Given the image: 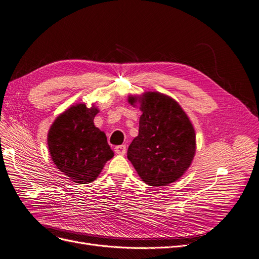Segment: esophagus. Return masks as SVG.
Listing matches in <instances>:
<instances>
[{
  "mask_svg": "<svg viewBox=\"0 0 259 259\" xmlns=\"http://www.w3.org/2000/svg\"><path fill=\"white\" fill-rule=\"evenodd\" d=\"M115 153L118 155H124L126 154V145H118L115 147Z\"/></svg>",
  "mask_w": 259,
  "mask_h": 259,
  "instance_id": "obj_1",
  "label": "esophagus"
}]
</instances>
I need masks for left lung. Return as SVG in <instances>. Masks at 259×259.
<instances>
[{
  "label": "left lung",
  "mask_w": 259,
  "mask_h": 259,
  "mask_svg": "<svg viewBox=\"0 0 259 259\" xmlns=\"http://www.w3.org/2000/svg\"><path fill=\"white\" fill-rule=\"evenodd\" d=\"M142 114L139 136L127 157L140 178L151 186H165L189 168L196 152L193 124L180 104L159 93H146L139 100ZM137 98L129 97V103Z\"/></svg>",
  "instance_id": "left-lung-1"
}]
</instances>
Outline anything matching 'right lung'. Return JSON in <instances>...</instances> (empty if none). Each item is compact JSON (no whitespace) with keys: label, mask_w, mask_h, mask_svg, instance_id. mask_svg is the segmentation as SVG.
Returning a JSON list of instances; mask_svg holds the SVG:
<instances>
[{"label":"right lung","mask_w":259,"mask_h":259,"mask_svg":"<svg viewBox=\"0 0 259 259\" xmlns=\"http://www.w3.org/2000/svg\"><path fill=\"white\" fill-rule=\"evenodd\" d=\"M98 108L76 104L62 113L48 132L52 159L63 174L78 184L94 182L114 156L105 133L94 124Z\"/></svg>","instance_id":"obj_1"}]
</instances>
